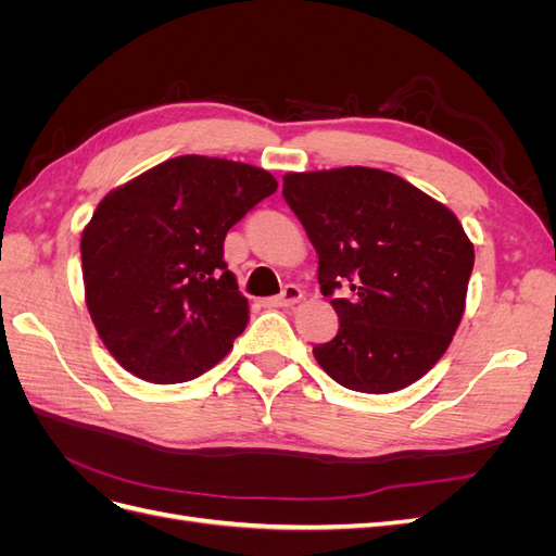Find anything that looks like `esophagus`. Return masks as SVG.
Here are the masks:
<instances>
[{"instance_id": "esophagus-1", "label": "esophagus", "mask_w": 556, "mask_h": 556, "mask_svg": "<svg viewBox=\"0 0 556 556\" xmlns=\"http://www.w3.org/2000/svg\"><path fill=\"white\" fill-rule=\"evenodd\" d=\"M301 299H304V292H301V290L296 288V285H288V288L282 290V294L264 299L262 306H266V308H288V306L299 304Z\"/></svg>"}]
</instances>
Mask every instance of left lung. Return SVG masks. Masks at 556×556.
<instances>
[{
  "mask_svg": "<svg viewBox=\"0 0 556 556\" xmlns=\"http://www.w3.org/2000/svg\"><path fill=\"white\" fill-rule=\"evenodd\" d=\"M282 197L317 252L319 290L341 323L313 348L317 364L366 394L422 378L452 343L473 271V243L457 215L368 166L288 174Z\"/></svg>",
  "mask_w": 556,
  "mask_h": 556,
  "instance_id": "8db88e82",
  "label": "left lung"
}]
</instances>
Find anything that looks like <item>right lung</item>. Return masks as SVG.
I'll return each mask as SVG.
<instances>
[{
	"instance_id": "add662e5",
	"label": "right lung",
	"mask_w": 556,
	"mask_h": 556,
	"mask_svg": "<svg viewBox=\"0 0 556 556\" xmlns=\"http://www.w3.org/2000/svg\"><path fill=\"white\" fill-rule=\"evenodd\" d=\"M276 188L252 164L180 155L99 201L80 237L83 282L117 364L174 384L227 355L248 325V299L223 257L225 237Z\"/></svg>"
}]
</instances>
